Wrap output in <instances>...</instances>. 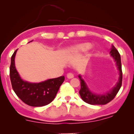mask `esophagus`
<instances>
[{
	"instance_id": "1",
	"label": "esophagus",
	"mask_w": 134,
	"mask_h": 134,
	"mask_svg": "<svg viewBox=\"0 0 134 134\" xmlns=\"http://www.w3.org/2000/svg\"><path fill=\"white\" fill-rule=\"evenodd\" d=\"M67 78H69V79H71V78L74 77V74L72 73L69 72V73H68L67 74Z\"/></svg>"
}]
</instances>
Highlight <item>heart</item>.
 Masks as SVG:
<instances>
[{"label":"heart","mask_w":134,"mask_h":134,"mask_svg":"<svg viewBox=\"0 0 134 134\" xmlns=\"http://www.w3.org/2000/svg\"><path fill=\"white\" fill-rule=\"evenodd\" d=\"M91 47V44L90 43H84L77 44V45L69 48L67 52L69 53H79V52H86Z\"/></svg>","instance_id":"obj_1"}]
</instances>
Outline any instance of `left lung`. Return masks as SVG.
<instances>
[{
	"instance_id": "1",
	"label": "left lung",
	"mask_w": 134,
	"mask_h": 134,
	"mask_svg": "<svg viewBox=\"0 0 134 134\" xmlns=\"http://www.w3.org/2000/svg\"><path fill=\"white\" fill-rule=\"evenodd\" d=\"M110 53L111 56L114 58L118 70L120 72V77L118 82L116 86L108 93L104 94H96L92 93L90 91L84 80L81 78V76H79L80 81H81V89L79 91V94L82 100L87 103L93 104V105L94 104H106L108 103L114 99L118 91L120 89L121 84H122V70H121L120 55L113 45L112 46Z\"/></svg>"
}]
</instances>
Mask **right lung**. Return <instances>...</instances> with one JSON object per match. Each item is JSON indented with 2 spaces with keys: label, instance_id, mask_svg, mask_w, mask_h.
Segmentation results:
<instances>
[{
  "label": "right lung",
  "instance_id": "add662e5",
  "mask_svg": "<svg viewBox=\"0 0 134 134\" xmlns=\"http://www.w3.org/2000/svg\"><path fill=\"white\" fill-rule=\"evenodd\" d=\"M11 57L10 79L12 87L23 102L31 107H43L54 99L60 87L65 80L64 76L48 79L40 83H30L23 81L15 67L16 52Z\"/></svg>",
  "mask_w": 134,
  "mask_h": 134
}]
</instances>
